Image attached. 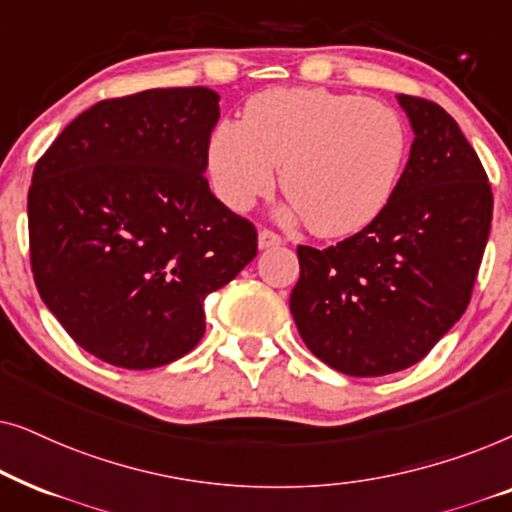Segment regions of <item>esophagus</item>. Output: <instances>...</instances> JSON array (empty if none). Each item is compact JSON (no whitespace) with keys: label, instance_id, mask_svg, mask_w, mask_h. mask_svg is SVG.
Masks as SVG:
<instances>
[{"label":"esophagus","instance_id":"34e87169","mask_svg":"<svg viewBox=\"0 0 512 512\" xmlns=\"http://www.w3.org/2000/svg\"><path fill=\"white\" fill-rule=\"evenodd\" d=\"M279 244H282V237H279L277 233H272V230L263 228L261 233H258V247H261V249L279 247Z\"/></svg>","mask_w":512,"mask_h":512}]
</instances>
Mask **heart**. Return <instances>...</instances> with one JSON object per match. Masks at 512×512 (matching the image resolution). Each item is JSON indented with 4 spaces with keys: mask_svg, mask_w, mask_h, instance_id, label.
<instances>
[{
    "mask_svg": "<svg viewBox=\"0 0 512 512\" xmlns=\"http://www.w3.org/2000/svg\"><path fill=\"white\" fill-rule=\"evenodd\" d=\"M408 156V128L389 104L324 88H275L251 97L242 121H221L207 146L212 186L244 212L270 193L282 167L286 219L345 237L389 205Z\"/></svg>",
    "mask_w": 512,
    "mask_h": 512,
    "instance_id": "obj_1",
    "label": "heart"
}]
</instances>
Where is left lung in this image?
<instances>
[{"label": "left lung", "instance_id": "1", "mask_svg": "<svg viewBox=\"0 0 512 512\" xmlns=\"http://www.w3.org/2000/svg\"><path fill=\"white\" fill-rule=\"evenodd\" d=\"M398 104L415 139L389 205L335 247H298L300 338L352 377L410 368L457 324L492 226V186L457 121L422 97Z\"/></svg>", "mask_w": 512, "mask_h": 512}]
</instances>
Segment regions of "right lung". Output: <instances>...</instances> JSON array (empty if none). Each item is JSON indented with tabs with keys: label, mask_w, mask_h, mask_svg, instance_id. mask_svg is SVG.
I'll list each match as a JSON object with an SVG mask.
<instances>
[{
	"label": "right lung",
	"mask_w": 512,
	"mask_h": 512,
	"mask_svg": "<svg viewBox=\"0 0 512 512\" xmlns=\"http://www.w3.org/2000/svg\"><path fill=\"white\" fill-rule=\"evenodd\" d=\"M214 90L102 100L39 158L27 195L39 296L97 359L146 370L205 335V298L254 261V223L205 179Z\"/></svg>",
	"instance_id": "right-lung-1"
}]
</instances>
